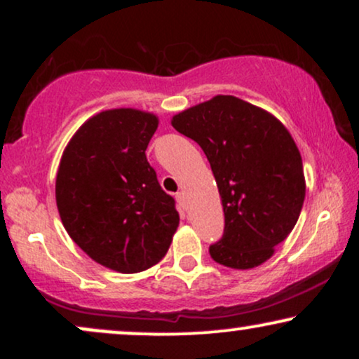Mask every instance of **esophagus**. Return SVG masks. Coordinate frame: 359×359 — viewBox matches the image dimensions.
Listing matches in <instances>:
<instances>
[{
	"mask_svg": "<svg viewBox=\"0 0 359 359\" xmlns=\"http://www.w3.org/2000/svg\"><path fill=\"white\" fill-rule=\"evenodd\" d=\"M175 199H177V203H179L180 208H185V197H184V192H177V194H175Z\"/></svg>",
	"mask_w": 359,
	"mask_h": 359,
	"instance_id": "esophagus-1",
	"label": "esophagus"
}]
</instances>
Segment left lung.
Returning <instances> with one entry per match:
<instances>
[{
	"instance_id": "8db88e82",
	"label": "left lung",
	"mask_w": 359,
	"mask_h": 359,
	"mask_svg": "<svg viewBox=\"0 0 359 359\" xmlns=\"http://www.w3.org/2000/svg\"><path fill=\"white\" fill-rule=\"evenodd\" d=\"M203 148L219 189L224 233L209 246L214 262L248 270L290 234L306 197L302 156L269 111L234 96H214L172 118Z\"/></svg>"
}]
</instances>
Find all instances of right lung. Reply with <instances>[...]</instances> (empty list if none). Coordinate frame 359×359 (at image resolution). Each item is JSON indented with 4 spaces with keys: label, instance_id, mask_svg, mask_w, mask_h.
I'll return each instance as SVG.
<instances>
[{
    "label": "right lung",
    "instance_id": "right-lung-1",
    "mask_svg": "<svg viewBox=\"0 0 359 359\" xmlns=\"http://www.w3.org/2000/svg\"><path fill=\"white\" fill-rule=\"evenodd\" d=\"M158 118L108 109L89 118L62 155L55 199L62 224L94 262L119 273L165 257L179 226L174 197L162 191L145 150Z\"/></svg>",
    "mask_w": 359,
    "mask_h": 359
}]
</instances>
